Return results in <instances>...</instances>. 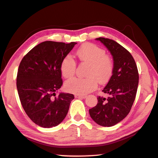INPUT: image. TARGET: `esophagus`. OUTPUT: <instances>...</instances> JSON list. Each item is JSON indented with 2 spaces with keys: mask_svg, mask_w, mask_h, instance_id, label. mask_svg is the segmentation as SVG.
Listing matches in <instances>:
<instances>
[{
  "mask_svg": "<svg viewBox=\"0 0 158 158\" xmlns=\"http://www.w3.org/2000/svg\"><path fill=\"white\" fill-rule=\"evenodd\" d=\"M74 97L75 98H83V99H84V98H86V96L85 95H78V94H76L75 95H74Z\"/></svg>",
  "mask_w": 158,
  "mask_h": 158,
  "instance_id": "34e87169",
  "label": "esophagus"
}]
</instances>
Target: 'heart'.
<instances>
[{
	"mask_svg": "<svg viewBox=\"0 0 158 158\" xmlns=\"http://www.w3.org/2000/svg\"><path fill=\"white\" fill-rule=\"evenodd\" d=\"M76 53L81 62L89 64L86 73L88 77L69 80L65 83V88L69 93L85 95L97 88L98 81L103 84L110 78L114 63L105 50L93 44L82 45ZM60 70L65 79H70L74 75L76 63L71 56L67 55L64 57L60 64Z\"/></svg>",
	"mask_w": 158,
	"mask_h": 158,
	"instance_id": "heart-1",
	"label": "heart"
}]
</instances>
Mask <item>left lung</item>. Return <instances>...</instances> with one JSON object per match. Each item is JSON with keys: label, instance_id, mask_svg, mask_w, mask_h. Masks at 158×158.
<instances>
[{"label": "left lung", "instance_id": "1", "mask_svg": "<svg viewBox=\"0 0 158 158\" xmlns=\"http://www.w3.org/2000/svg\"><path fill=\"white\" fill-rule=\"evenodd\" d=\"M111 53L114 69L110 79L102 92L108 98L99 96L98 104L89 109L90 117L96 123L111 127L127 116L135 100L139 84L137 65L128 51L113 40L98 37Z\"/></svg>", "mask_w": 158, "mask_h": 158}]
</instances>
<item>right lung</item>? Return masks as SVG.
Instances as JSON below:
<instances>
[{"mask_svg": "<svg viewBox=\"0 0 158 158\" xmlns=\"http://www.w3.org/2000/svg\"><path fill=\"white\" fill-rule=\"evenodd\" d=\"M76 44L41 42L21 61L17 77L18 94L26 114L39 126H56L68 114L74 95H56V92L63 84L61 62Z\"/></svg>", "mask_w": 158, "mask_h": 158, "instance_id": "1", "label": "right lung"}]
</instances>
